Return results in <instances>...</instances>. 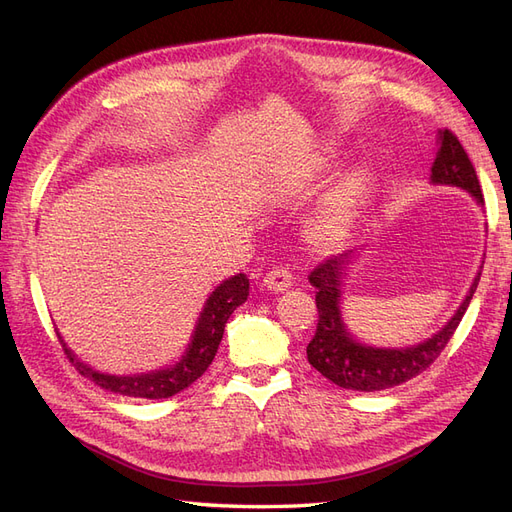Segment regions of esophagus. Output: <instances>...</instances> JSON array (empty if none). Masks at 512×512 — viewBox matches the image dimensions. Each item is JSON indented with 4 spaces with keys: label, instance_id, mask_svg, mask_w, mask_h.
Returning <instances> with one entry per match:
<instances>
[{
    "label": "esophagus",
    "instance_id": "obj_1",
    "mask_svg": "<svg viewBox=\"0 0 512 512\" xmlns=\"http://www.w3.org/2000/svg\"><path fill=\"white\" fill-rule=\"evenodd\" d=\"M290 284H292V275L284 267H275L265 275V280H262V288L271 292H284L286 288H290Z\"/></svg>",
    "mask_w": 512,
    "mask_h": 512
}]
</instances>
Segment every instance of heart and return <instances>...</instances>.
<instances>
[{"mask_svg":"<svg viewBox=\"0 0 512 512\" xmlns=\"http://www.w3.org/2000/svg\"><path fill=\"white\" fill-rule=\"evenodd\" d=\"M331 166L333 156H322L318 164H314V170L322 173ZM371 188H374V175L367 166H356L335 179L324 190L312 215L307 218V241L318 250H333V247L342 245L352 235L356 222H359Z\"/></svg>","mask_w":512,"mask_h":512,"instance_id":"1","label":"heart"}]
</instances>
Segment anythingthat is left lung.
<instances>
[{
	"label": "left lung",
	"mask_w": 512,
	"mask_h": 512,
	"mask_svg": "<svg viewBox=\"0 0 512 512\" xmlns=\"http://www.w3.org/2000/svg\"><path fill=\"white\" fill-rule=\"evenodd\" d=\"M429 179L431 185H451V188L466 190L478 207L485 205L476 170L453 132L438 130V153L431 164ZM354 258L356 250L337 254L324 260L309 275V284L316 288L320 318L316 335L307 346V361L342 389L365 393L393 389L418 376L438 359L466 314L480 280V271L453 318L436 335L412 346H371L350 333L342 312L344 282Z\"/></svg>",
	"instance_id": "8db88e82"
}]
</instances>
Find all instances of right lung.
Returning <instances> with one entry per match:
<instances>
[{"mask_svg": "<svg viewBox=\"0 0 512 512\" xmlns=\"http://www.w3.org/2000/svg\"><path fill=\"white\" fill-rule=\"evenodd\" d=\"M247 294H250V282H247V277L243 273L232 275L220 286H215L207 297L203 309H200L190 344L179 356V361L162 369L143 371V374H108V371L91 367L85 361H81L79 356L74 354V350L68 348L59 331L57 335L72 365L81 371V376L96 382L100 389L126 397L166 399L177 395L183 389H188L192 382H196L205 374L215 352L220 348L224 327L230 314L247 301Z\"/></svg>", "mask_w": 512, "mask_h": 512, "instance_id": "right-lung-1", "label": "right lung"}]
</instances>
